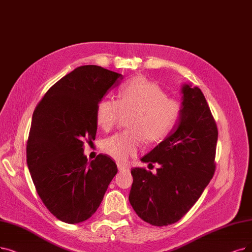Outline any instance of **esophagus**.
Wrapping results in <instances>:
<instances>
[{
	"mask_svg": "<svg viewBox=\"0 0 252 252\" xmlns=\"http://www.w3.org/2000/svg\"><path fill=\"white\" fill-rule=\"evenodd\" d=\"M118 169L120 170V172H122V170H129V167L127 165H124L122 163H118Z\"/></svg>",
	"mask_w": 252,
	"mask_h": 252,
	"instance_id": "1",
	"label": "esophagus"
}]
</instances>
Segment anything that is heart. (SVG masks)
I'll list each match as a JSON object with an SVG mask.
<instances>
[{"label": "heart", "instance_id": "heart-1", "mask_svg": "<svg viewBox=\"0 0 252 252\" xmlns=\"http://www.w3.org/2000/svg\"><path fill=\"white\" fill-rule=\"evenodd\" d=\"M182 112L178 100L166 97L157 84L144 76H135L122 87L119 100L105 98L97 105L96 120L103 130L114 128L123 115L129 131L117 133L103 142V151L119 162L134 156L142 138L155 143L164 138L177 124Z\"/></svg>", "mask_w": 252, "mask_h": 252}]
</instances>
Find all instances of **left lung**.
<instances>
[{
	"instance_id": "left-lung-1",
	"label": "left lung",
	"mask_w": 252,
	"mask_h": 252,
	"mask_svg": "<svg viewBox=\"0 0 252 252\" xmlns=\"http://www.w3.org/2000/svg\"><path fill=\"white\" fill-rule=\"evenodd\" d=\"M182 112L168 135L143 162L158 163L156 174L131 169L129 202L135 213L155 226L173 224L202 195L215 173L218 130L207 100L197 87L183 84Z\"/></svg>"
}]
</instances>
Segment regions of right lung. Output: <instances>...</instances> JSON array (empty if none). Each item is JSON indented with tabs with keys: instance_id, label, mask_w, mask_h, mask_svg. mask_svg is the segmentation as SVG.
<instances>
[{
	"instance_id": "right-lung-1",
	"label": "right lung",
	"mask_w": 252,
	"mask_h": 252,
	"mask_svg": "<svg viewBox=\"0 0 252 252\" xmlns=\"http://www.w3.org/2000/svg\"><path fill=\"white\" fill-rule=\"evenodd\" d=\"M122 79L99 66L77 67L50 88L34 110L28 167L43 204L63 222L91 217L118 172L106 155L89 161L84 142L95 140L97 105Z\"/></svg>"
}]
</instances>
